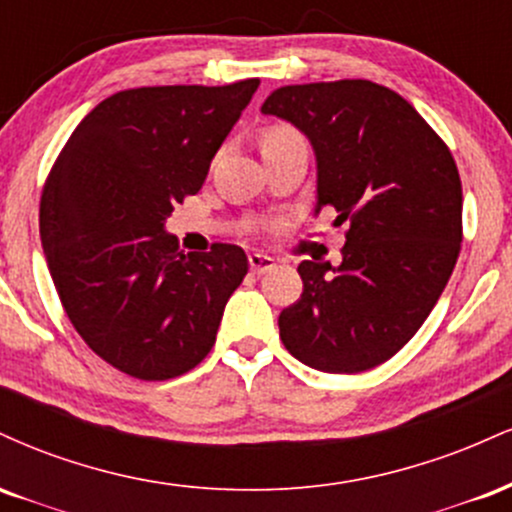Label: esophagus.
<instances>
[{"mask_svg":"<svg viewBox=\"0 0 512 512\" xmlns=\"http://www.w3.org/2000/svg\"><path fill=\"white\" fill-rule=\"evenodd\" d=\"M248 262H250V272L252 274H267V272H272L274 269V260L269 255H260V252H252V255L248 257Z\"/></svg>","mask_w":512,"mask_h":512,"instance_id":"esophagus-1","label":"esophagus"}]
</instances>
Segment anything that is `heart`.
Wrapping results in <instances>:
<instances>
[{
    "label": "heart",
    "instance_id": "obj_1",
    "mask_svg": "<svg viewBox=\"0 0 512 512\" xmlns=\"http://www.w3.org/2000/svg\"><path fill=\"white\" fill-rule=\"evenodd\" d=\"M291 139H298V134L293 132L289 127H272L264 132L262 137V149L264 146H272V144H281V142H291Z\"/></svg>",
    "mask_w": 512,
    "mask_h": 512
}]
</instances>
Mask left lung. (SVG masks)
<instances>
[{"instance_id":"left-lung-1","label":"left lung","mask_w":512,"mask_h":512,"mask_svg":"<svg viewBox=\"0 0 512 512\" xmlns=\"http://www.w3.org/2000/svg\"><path fill=\"white\" fill-rule=\"evenodd\" d=\"M264 115L308 137L315 216L349 223L342 264H298L303 293L281 310L291 356L322 373L385 363L424 325L462 243V185L443 139L414 105L366 79L276 88Z\"/></svg>"}]
</instances>
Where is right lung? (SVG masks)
Wrapping results in <instances>:
<instances>
[{"mask_svg":"<svg viewBox=\"0 0 512 512\" xmlns=\"http://www.w3.org/2000/svg\"><path fill=\"white\" fill-rule=\"evenodd\" d=\"M260 79L113 93L64 144L40 199L45 260L74 330L139 380L187 373L248 274L238 245L182 252L166 231L197 195Z\"/></svg>","mask_w":512,"mask_h":512,"instance_id":"obj_1","label":"right lung"}]
</instances>
